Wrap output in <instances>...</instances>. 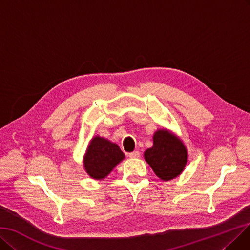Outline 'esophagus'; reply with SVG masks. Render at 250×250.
Returning a JSON list of instances; mask_svg holds the SVG:
<instances>
[{
	"mask_svg": "<svg viewBox=\"0 0 250 250\" xmlns=\"http://www.w3.org/2000/svg\"><path fill=\"white\" fill-rule=\"evenodd\" d=\"M128 156L130 157V158H132V159H135V158H139V156H141V154H139L138 151H134V152H132V153H129Z\"/></svg>",
	"mask_w": 250,
	"mask_h": 250,
	"instance_id": "obj_1",
	"label": "esophagus"
}]
</instances>
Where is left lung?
Returning <instances> with one entry per match:
<instances>
[{
    "mask_svg": "<svg viewBox=\"0 0 250 250\" xmlns=\"http://www.w3.org/2000/svg\"><path fill=\"white\" fill-rule=\"evenodd\" d=\"M146 162L164 182L181 175L188 163V149L175 133L159 128L153 135V146L146 149Z\"/></svg>",
    "mask_w": 250,
    "mask_h": 250,
    "instance_id": "obj_1",
    "label": "left lung"
}]
</instances>
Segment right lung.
Masks as SVG:
<instances>
[{
  "label": "right lung",
  "instance_id": "obj_1",
  "mask_svg": "<svg viewBox=\"0 0 250 250\" xmlns=\"http://www.w3.org/2000/svg\"><path fill=\"white\" fill-rule=\"evenodd\" d=\"M124 159L125 155L117 144L95 135L87 146L83 166L86 173L92 179L102 181Z\"/></svg>",
  "mask_w": 250,
  "mask_h": 250
}]
</instances>
